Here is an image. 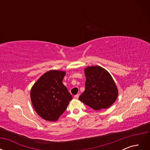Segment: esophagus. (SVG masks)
I'll return each instance as SVG.
<instances>
[{"label":"esophagus","instance_id":"34e87169","mask_svg":"<svg viewBox=\"0 0 150 150\" xmlns=\"http://www.w3.org/2000/svg\"><path fill=\"white\" fill-rule=\"evenodd\" d=\"M78 98H79V94H76V95H75V96H74V98L76 99H78Z\"/></svg>","mask_w":150,"mask_h":150}]
</instances>
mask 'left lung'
Returning <instances> with one entry per match:
<instances>
[{"label": "left lung", "instance_id": "1", "mask_svg": "<svg viewBox=\"0 0 150 150\" xmlns=\"http://www.w3.org/2000/svg\"><path fill=\"white\" fill-rule=\"evenodd\" d=\"M85 90L79 99L94 110L111 106L116 100L118 91L111 74L101 66L85 68Z\"/></svg>", "mask_w": 150, "mask_h": 150}]
</instances>
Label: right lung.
Listing matches in <instances>:
<instances>
[{
  "instance_id": "right-lung-1",
  "label": "right lung",
  "mask_w": 150,
  "mask_h": 150,
  "mask_svg": "<svg viewBox=\"0 0 150 150\" xmlns=\"http://www.w3.org/2000/svg\"><path fill=\"white\" fill-rule=\"evenodd\" d=\"M65 71L51 70L36 81L30 91L35 112L44 120L56 121L65 111L72 97L63 84Z\"/></svg>"
}]
</instances>
